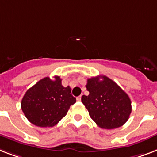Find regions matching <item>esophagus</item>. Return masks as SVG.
I'll use <instances>...</instances> for the list:
<instances>
[{"mask_svg":"<svg viewBox=\"0 0 157 157\" xmlns=\"http://www.w3.org/2000/svg\"><path fill=\"white\" fill-rule=\"evenodd\" d=\"M76 100L78 101H80L81 100V96H79L78 98H76Z\"/></svg>","mask_w":157,"mask_h":157,"instance_id":"esophagus-1","label":"esophagus"}]
</instances>
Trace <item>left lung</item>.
Wrapping results in <instances>:
<instances>
[{
    "instance_id": "left-lung-1",
    "label": "left lung",
    "mask_w": 157,
    "mask_h": 157,
    "mask_svg": "<svg viewBox=\"0 0 157 157\" xmlns=\"http://www.w3.org/2000/svg\"><path fill=\"white\" fill-rule=\"evenodd\" d=\"M86 89L90 94L83 95L81 101L90 118L103 129L123 126L132 113V101L114 81L105 76L88 79Z\"/></svg>"
}]
</instances>
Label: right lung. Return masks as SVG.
Listing matches in <instances>:
<instances>
[{
  "label": "right lung",
  "instance_id": "right-lung-1",
  "mask_svg": "<svg viewBox=\"0 0 157 157\" xmlns=\"http://www.w3.org/2000/svg\"><path fill=\"white\" fill-rule=\"evenodd\" d=\"M47 76L30 88L21 100V109L30 123L41 127H54L76 102L69 86L63 87L60 77Z\"/></svg>",
  "mask_w": 157,
  "mask_h": 157
}]
</instances>
